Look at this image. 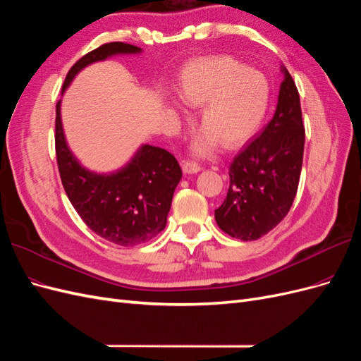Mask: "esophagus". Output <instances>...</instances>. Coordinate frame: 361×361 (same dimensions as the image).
<instances>
[{
	"label": "esophagus",
	"instance_id": "esophagus-1",
	"mask_svg": "<svg viewBox=\"0 0 361 361\" xmlns=\"http://www.w3.org/2000/svg\"><path fill=\"white\" fill-rule=\"evenodd\" d=\"M201 169H202L201 165L196 164V161H193V160H185L183 164V171L185 173H196V172H200Z\"/></svg>",
	"mask_w": 361,
	"mask_h": 361
}]
</instances>
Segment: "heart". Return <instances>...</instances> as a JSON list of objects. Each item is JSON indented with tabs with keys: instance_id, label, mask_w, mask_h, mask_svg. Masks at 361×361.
<instances>
[{
	"instance_id": "heart-1",
	"label": "heart",
	"mask_w": 361,
	"mask_h": 361,
	"mask_svg": "<svg viewBox=\"0 0 361 361\" xmlns=\"http://www.w3.org/2000/svg\"><path fill=\"white\" fill-rule=\"evenodd\" d=\"M180 99L200 108L204 132L195 151L207 154L217 141L234 148L261 127L270 103V87L262 73L232 56H205L185 66L177 80Z\"/></svg>"
}]
</instances>
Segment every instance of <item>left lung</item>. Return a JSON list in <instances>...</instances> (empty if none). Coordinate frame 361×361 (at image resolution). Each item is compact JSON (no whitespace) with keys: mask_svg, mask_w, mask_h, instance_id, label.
<instances>
[{"mask_svg":"<svg viewBox=\"0 0 361 361\" xmlns=\"http://www.w3.org/2000/svg\"><path fill=\"white\" fill-rule=\"evenodd\" d=\"M285 79L265 129L229 165V189L214 212L219 228L243 241L258 240L293 207L305 153V124L293 76Z\"/></svg>","mask_w":361,"mask_h":361,"instance_id":"1","label":"left lung"}]
</instances>
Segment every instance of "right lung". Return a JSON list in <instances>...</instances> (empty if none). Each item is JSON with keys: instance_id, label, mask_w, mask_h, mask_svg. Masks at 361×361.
I'll return each mask as SVG.
<instances>
[{"instance_id": "1", "label": "right lung", "mask_w": 361, "mask_h": 361, "mask_svg": "<svg viewBox=\"0 0 361 361\" xmlns=\"http://www.w3.org/2000/svg\"><path fill=\"white\" fill-rule=\"evenodd\" d=\"M137 46L112 42L85 54L68 71L63 91L78 72L117 54H137ZM55 153L63 188L85 225L118 246H136L154 238L166 226L173 190L181 180L177 159L165 148L144 145L132 161L111 176H97L78 164L67 148L60 102L55 117Z\"/></svg>"}]
</instances>
